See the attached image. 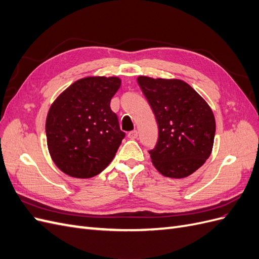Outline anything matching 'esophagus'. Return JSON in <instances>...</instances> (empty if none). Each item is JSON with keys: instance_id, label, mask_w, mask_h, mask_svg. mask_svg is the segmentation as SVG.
<instances>
[{"instance_id": "34e87169", "label": "esophagus", "mask_w": 259, "mask_h": 259, "mask_svg": "<svg viewBox=\"0 0 259 259\" xmlns=\"http://www.w3.org/2000/svg\"><path fill=\"white\" fill-rule=\"evenodd\" d=\"M137 136H138V132L137 131H132V132H130L128 134H127V137L130 139H135V138H137Z\"/></svg>"}]
</instances>
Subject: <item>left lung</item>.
Listing matches in <instances>:
<instances>
[{
    "label": "left lung",
    "mask_w": 259,
    "mask_h": 259,
    "mask_svg": "<svg viewBox=\"0 0 259 259\" xmlns=\"http://www.w3.org/2000/svg\"><path fill=\"white\" fill-rule=\"evenodd\" d=\"M137 82L159 127L158 143L149 150L154 167L170 178L191 175L213 149L216 124L209 106L182 80L139 76Z\"/></svg>",
    "instance_id": "obj_1"
}]
</instances>
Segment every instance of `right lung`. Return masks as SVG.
Listing matches in <instances>:
<instances>
[{"label": "right lung", "mask_w": 259, "mask_h": 259, "mask_svg": "<svg viewBox=\"0 0 259 259\" xmlns=\"http://www.w3.org/2000/svg\"><path fill=\"white\" fill-rule=\"evenodd\" d=\"M119 77L77 80L58 96L46 117V139L54 163L65 174L91 178L101 173L119 149L125 133L110 101Z\"/></svg>", "instance_id": "obj_1"}]
</instances>
